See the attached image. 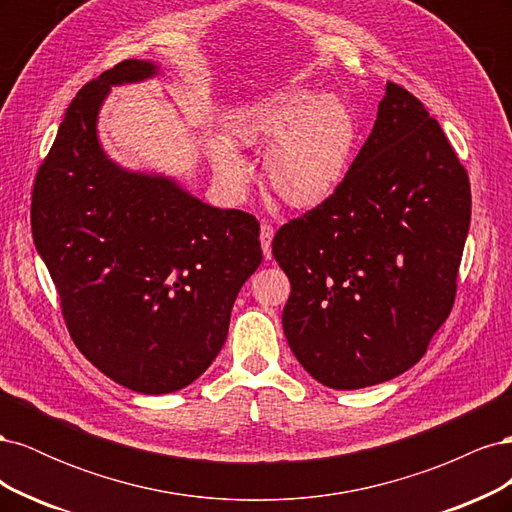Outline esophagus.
<instances>
[{"mask_svg":"<svg viewBox=\"0 0 512 512\" xmlns=\"http://www.w3.org/2000/svg\"><path fill=\"white\" fill-rule=\"evenodd\" d=\"M275 230L271 224H262L260 226V245H262V254H265L267 260H271V241H273Z\"/></svg>","mask_w":512,"mask_h":512,"instance_id":"obj_1","label":"esophagus"}]
</instances>
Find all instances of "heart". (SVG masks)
I'll use <instances>...</instances> for the list:
<instances>
[{
    "mask_svg": "<svg viewBox=\"0 0 512 512\" xmlns=\"http://www.w3.org/2000/svg\"><path fill=\"white\" fill-rule=\"evenodd\" d=\"M228 132L247 147L267 151L269 190L294 209H312L335 194L348 175L359 121L337 96L292 87L230 115ZM215 173L232 190L250 179V166L230 138L209 141Z\"/></svg>",
    "mask_w": 512,
    "mask_h": 512,
    "instance_id": "obj_1",
    "label": "heart"
}]
</instances>
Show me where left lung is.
I'll return each mask as SVG.
<instances>
[{
	"label": "left lung",
	"instance_id": "8db88e82",
	"mask_svg": "<svg viewBox=\"0 0 512 512\" xmlns=\"http://www.w3.org/2000/svg\"><path fill=\"white\" fill-rule=\"evenodd\" d=\"M472 215L468 170L423 102L386 83L333 196L284 224L288 346L320 384L363 389L423 359L455 303Z\"/></svg>",
	"mask_w": 512,
	"mask_h": 512
}]
</instances>
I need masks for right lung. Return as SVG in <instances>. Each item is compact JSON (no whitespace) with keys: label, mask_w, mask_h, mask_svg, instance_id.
Wrapping results in <instances>:
<instances>
[{"label":"right lung","mask_w":512,"mask_h":512,"mask_svg":"<svg viewBox=\"0 0 512 512\" xmlns=\"http://www.w3.org/2000/svg\"><path fill=\"white\" fill-rule=\"evenodd\" d=\"M158 74L126 59L70 102L32 194L36 250L72 342L102 374L145 395L192 384L222 350L230 309L262 260L260 224L162 175L108 160L98 111L111 85Z\"/></svg>","instance_id":"1"}]
</instances>
